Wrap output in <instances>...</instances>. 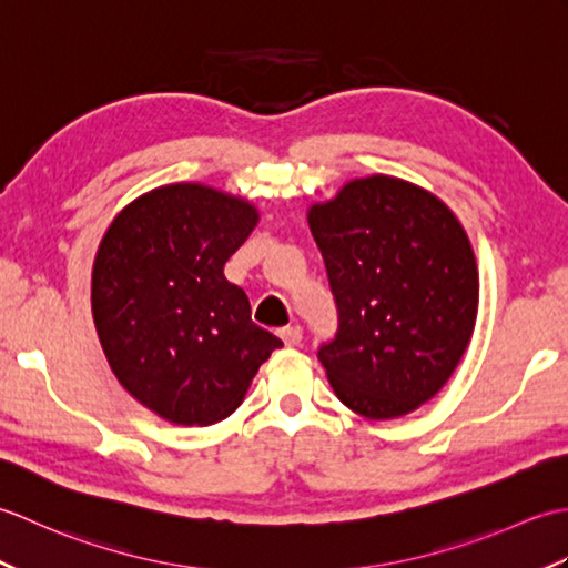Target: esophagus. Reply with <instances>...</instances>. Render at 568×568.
<instances>
[{
  "label": "esophagus",
  "instance_id": "1",
  "mask_svg": "<svg viewBox=\"0 0 568 568\" xmlns=\"http://www.w3.org/2000/svg\"><path fill=\"white\" fill-rule=\"evenodd\" d=\"M277 336H281L285 346H297L300 342H303V332H300L297 327H285L277 332Z\"/></svg>",
  "mask_w": 568,
  "mask_h": 568
}]
</instances>
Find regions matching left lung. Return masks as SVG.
<instances>
[{"instance_id": "1", "label": "left lung", "mask_w": 568, "mask_h": 568, "mask_svg": "<svg viewBox=\"0 0 568 568\" xmlns=\"http://www.w3.org/2000/svg\"><path fill=\"white\" fill-rule=\"evenodd\" d=\"M307 220L339 317L317 352L336 397L368 419L413 413L474 334L478 271L464 226L427 190L388 175L352 180Z\"/></svg>"}]
</instances>
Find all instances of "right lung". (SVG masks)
I'll return each instance as SVG.
<instances>
[{"label":"right lung","instance_id":"obj_1","mask_svg":"<svg viewBox=\"0 0 568 568\" xmlns=\"http://www.w3.org/2000/svg\"><path fill=\"white\" fill-rule=\"evenodd\" d=\"M256 220L244 200L178 183L131 202L100 244L92 315L106 361L141 405L175 425L232 415L283 346L224 277Z\"/></svg>","mask_w":568,"mask_h":568}]
</instances>
